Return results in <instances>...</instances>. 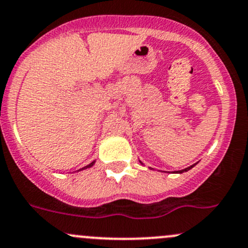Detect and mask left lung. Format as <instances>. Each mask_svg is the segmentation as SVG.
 <instances>
[{
	"label": "left lung",
	"instance_id": "obj_1",
	"mask_svg": "<svg viewBox=\"0 0 248 248\" xmlns=\"http://www.w3.org/2000/svg\"><path fill=\"white\" fill-rule=\"evenodd\" d=\"M140 164H141V165H143V164H142V162H141V161H140ZM197 164H198V162H197ZM197 164H194V165H192V166H189V167H187V168H184V170H175V172H173V173H178V174H181V173H185V172H187V170H192V168H193V167H194V166H195V165H197ZM149 170H154V168H152V167H149ZM166 173H167V172H166Z\"/></svg>",
	"mask_w": 248,
	"mask_h": 248
}]
</instances>
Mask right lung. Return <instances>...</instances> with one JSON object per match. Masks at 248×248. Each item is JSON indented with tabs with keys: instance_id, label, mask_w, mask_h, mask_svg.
<instances>
[{
	"instance_id": "add662e5",
	"label": "right lung",
	"mask_w": 248,
	"mask_h": 248,
	"mask_svg": "<svg viewBox=\"0 0 248 248\" xmlns=\"http://www.w3.org/2000/svg\"><path fill=\"white\" fill-rule=\"evenodd\" d=\"M94 164H95V160H94V161H92L91 164H89V165H87L86 167H82V168H80V170H75V172H80V170H87V168H91V167H93Z\"/></svg>"
}]
</instances>
